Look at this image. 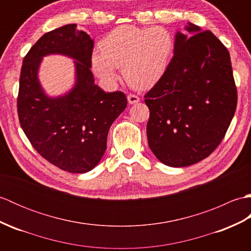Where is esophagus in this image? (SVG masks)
Masks as SVG:
<instances>
[{
	"label": "esophagus",
	"mask_w": 251,
	"mask_h": 251,
	"mask_svg": "<svg viewBox=\"0 0 251 251\" xmlns=\"http://www.w3.org/2000/svg\"><path fill=\"white\" fill-rule=\"evenodd\" d=\"M127 100H128V103L129 104H135L137 102H139L140 98L138 97V96L134 95V94H129L128 96H127Z\"/></svg>",
	"instance_id": "esophagus-1"
}]
</instances>
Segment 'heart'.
<instances>
[{
  "instance_id": "1",
  "label": "heart",
  "mask_w": 251,
  "mask_h": 251,
  "mask_svg": "<svg viewBox=\"0 0 251 251\" xmlns=\"http://www.w3.org/2000/svg\"><path fill=\"white\" fill-rule=\"evenodd\" d=\"M100 51L92 56L96 75L105 83L116 78L115 68H122L123 76L131 87L147 89L154 86L172 61L175 37L164 26L140 28L121 25L100 42Z\"/></svg>"
}]
</instances>
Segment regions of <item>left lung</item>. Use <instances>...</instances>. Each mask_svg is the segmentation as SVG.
<instances>
[{"instance_id": "1", "label": "left lung", "mask_w": 251, "mask_h": 251, "mask_svg": "<svg viewBox=\"0 0 251 251\" xmlns=\"http://www.w3.org/2000/svg\"><path fill=\"white\" fill-rule=\"evenodd\" d=\"M177 32L166 73L145 96L148 143L158 161L185 167L220 145L237 104L230 52L210 31L189 23Z\"/></svg>"}]
</instances>
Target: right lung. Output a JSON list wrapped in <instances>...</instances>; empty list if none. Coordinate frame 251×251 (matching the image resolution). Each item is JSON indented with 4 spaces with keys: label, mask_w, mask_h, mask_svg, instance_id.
<instances>
[{
    "label": "right lung",
    "mask_w": 251,
    "mask_h": 251,
    "mask_svg": "<svg viewBox=\"0 0 251 251\" xmlns=\"http://www.w3.org/2000/svg\"><path fill=\"white\" fill-rule=\"evenodd\" d=\"M94 41L76 25L47 32L24 58L17 110L20 126L37 153L65 172L84 174L97 166L106 150L111 125L127 106L124 93H104L95 84ZM76 59V85L59 98H49L37 72L44 55Z\"/></svg>",
    "instance_id": "add662e5"
}]
</instances>
